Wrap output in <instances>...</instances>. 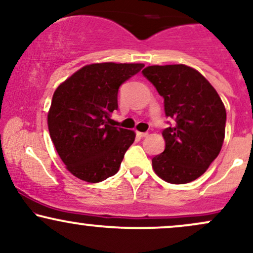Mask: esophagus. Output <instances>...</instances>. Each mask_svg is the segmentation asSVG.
Instances as JSON below:
<instances>
[{
  "mask_svg": "<svg viewBox=\"0 0 253 253\" xmlns=\"http://www.w3.org/2000/svg\"><path fill=\"white\" fill-rule=\"evenodd\" d=\"M136 135H138L139 138H145V136L149 135V133L147 132H136Z\"/></svg>",
  "mask_w": 253,
  "mask_h": 253,
  "instance_id": "1",
  "label": "esophagus"
}]
</instances>
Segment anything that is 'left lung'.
I'll return each instance as SVG.
<instances>
[{"label":"left lung","mask_w":253,"mask_h":253,"mask_svg":"<svg viewBox=\"0 0 253 253\" xmlns=\"http://www.w3.org/2000/svg\"><path fill=\"white\" fill-rule=\"evenodd\" d=\"M143 75L164 98L165 150L152 158L155 172L172 184L199 178L216 158L225 138L226 109L205 77L183 64L152 65Z\"/></svg>","instance_id":"1"}]
</instances>
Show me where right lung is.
Wrapping results in <instances>:
<instances>
[{
    "mask_svg": "<svg viewBox=\"0 0 253 253\" xmlns=\"http://www.w3.org/2000/svg\"><path fill=\"white\" fill-rule=\"evenodd\" d=\"M144 64L101 63L83 66L58 86L47 115L50 135L74 176L102 182L119 171L134 141L133 130L110 125L123 83Z\"/></svg>",
    "mask_w": 253,
    "mask_h": 253,
    "instance_id": "1",
    "label": "right lung"
}]
</instances>
